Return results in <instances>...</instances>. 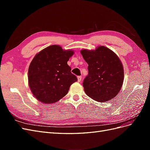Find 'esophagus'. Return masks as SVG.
I'll use <instances>...</instances> for the list:
<instances>
[{
  "label": "esophagus",
  "instance_id": "34e87169",
  "mask_svg": "<svg viewBox=\"0 0 150 150\" xmlns=\"http://www.w3.org/2000/svg\"><path fill=\"white\" fill-rule=\"evenodd\" d=\"M81 79H82V77L78 76V82H80V81H81Z\"/></svg>",
  "mask_w": 150,
  "mask_h": 150
}]
</instances>
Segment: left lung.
Masks as SVG:
<instances>
[{"label":"left lung","mask_w":150,"mask_h":150,"mask_svg":"<svg viewBox=\"0 0 150 150\" xmlns=\"http://www.w3.org/2000/svg\"><path fill=\"white\" fill-rule=\"evenodd\" d=\"M81 54L88 64V74L83 83L86 94L101 103L115 98L124 80L123 67L119 57L104 46L91 51L81 50Z\"/></svg>","instance_id":"8db88e82"}]
</instances>
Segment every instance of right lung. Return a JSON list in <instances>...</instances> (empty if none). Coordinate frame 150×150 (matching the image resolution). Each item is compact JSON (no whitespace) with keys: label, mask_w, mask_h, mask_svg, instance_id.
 Returning a JSON list of instances; mask_svg holds the SVG:
<instances>
[{"label":"right lung","mask_w":150,"mask_h":150,"mask_svg":"<svg viewBox=\"0 0 150 150\" xmlns=\"http://www.w3.org/2000/svg\"><path fill=\"white\" fill-rule=\"evenodd\" d=\"M73 54L71 50L64 51L58 45H52L35 56L29 67L28 82L38 101L45 104L58 101L78 81L67 63Z\"/></svg>","instance_id":"obj_1"}]
</instances>
